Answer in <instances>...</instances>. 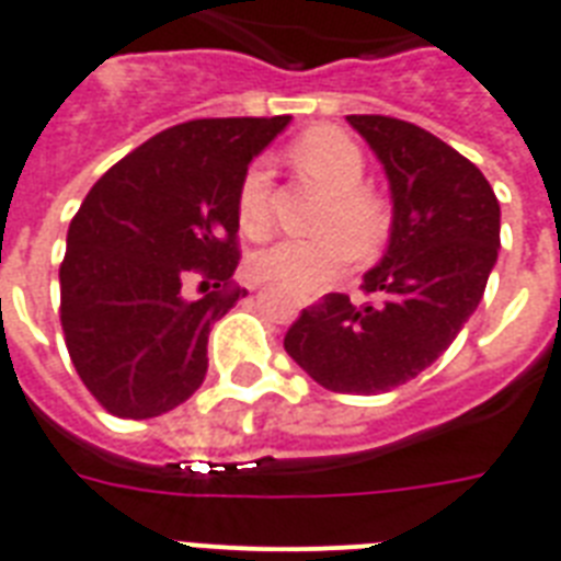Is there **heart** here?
Returning a JSON list of instances; mask_svg holds the SVG:
<instances>
[{
	"label": "heart",
	"instance_id": "heart-1",
	"mask_svg": "<svg viewBox=\"0 0 561 561\" xmlns=\"http://www.w3.org/2000/svg\"><path fill=\"white\" fill-rule=\"evenodd\" d=\"M291 160L302 175L314 178L335 193L323 217V228L333 231L321 238H282L270 243L255 252L252 273L264 282H279L297 294H314L354 264L356 247L375 249L380 243L386 210L380 198L363 190L365 157L347 133L335 127L302 133L294 142ZM238 222L249 238H264L270 231V169L261 160L249 165L238 186Z\"/></svg>",
	"mask_w": 561,
	"mask_h": 561
}]
</instances>
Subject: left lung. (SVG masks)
<instances>
[{
    "label": "left lung",
    "mask_w": 561,
    "mask_h": 561,
    "mask_svg": "<svg viewBox=\"0 0 561 561\" xmlns=\"http://www.w3.org/2000/svg\"><path fill=\"white\" fill-rule=\"evenodd\" d=\"M389 181L383 259L363 276V306L327 294L302 309L285 351L314 383L377 396L437 363L479 309L500 249V202L451 145L386 115H347Z\"/></svg>",
    "instance_id": "left-lung-1"
}]
</instances>
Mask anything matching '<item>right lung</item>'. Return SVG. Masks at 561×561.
Here are the masks:
<instances>
[{
	"label": "right lung",
	"instance_id": "right-lung-1",
	"mask_svg": "<svg viewBox=\"0 0 561 561\" xmlns=\"http://www.w3.org/2000/svg\"><path fill=\"white\" fill-rule=\"evenodd\" d=\"M291 115L198 118L157 133L91 186L61 261L77 375L122 419L175 410L207 375L210 327L247 291L238 186Z\"/></svg>",
	"mask_w": 561,
	"mask_h": 561
}]
</instances>
